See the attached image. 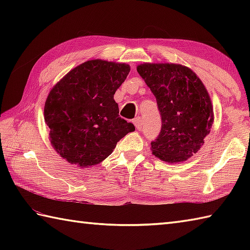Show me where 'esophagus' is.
Instances as JSON below:
<instances>
[{
    "label": "esophagus",
    "mask_w": 250,
    "mask_h": 250,
    "mask_svg": "<svg viewBox=\"0 0 250 250\" xmlns=\"http://www.w3.org/2000/svg\"><path fill=\"white\" fill-rule=\"evenodd\" d=\"M133 124H134L135 128L137 130H142V128H143V120H142L141 117H136V118L133 120Z\"/></svg>",
    "instance_id": "1"
}]
</instances>
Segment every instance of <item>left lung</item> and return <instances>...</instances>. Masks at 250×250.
Returning a JSON list of instances; mask_svg holds the SVG:
<instances>
[{"label": "left lung", "mask_w": 250, "mask_h": 250, "mask_svg": "<svg viewBox=\"0 0 250 250\" xmlns=\"http://www.w3.org/2000/svg\"><path fill=\"white\" fill-rule=\"evenodd\" d=\"M136 70L156 97L162 118L152 155L167 163L188 160L204 145L214 124L204 83L191 68L175 63H143Z\"/></svg>", "instance_id": "obj_1"}]
</instances>
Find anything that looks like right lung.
<instances>
[{
  "label": "right lung",
  "mask_w": 250,
  "mask_h": 250,
  "mask_svg": "<svg viewBox=\"0 0 250 250\" xmlns=\"http://www.w3.org/2000/svg\"><path fill=\"white\" fill-rule=\"evenodd\" d=\"M130 65L101 59L74 67L46 99L44 119L51 146L79 167L97 166L134 125L119 117L114 94L130 73Z\"/></svg>",
  "instance_id": "1"
}]
</instances>
